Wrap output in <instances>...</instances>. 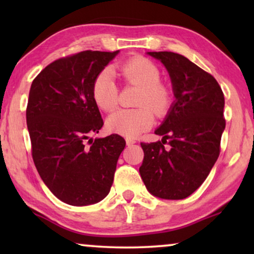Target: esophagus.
<instances>
[{
	"instance_id": "1",
	"label": "esophagus",
	"mask_w": 254,
	"mask_h": 254,
	"mask_svg": "<svg viewBox=\"0 0 254 254\" xmlns=\"http://www.w3.org/2000/svg\"><path fill=\"white\" fill-rule=\"evenodd\" d=\"M126 144L128 145V147H130V145L135 144V141L131 140V138H126Z\"/></svg>"
}]
</instances>
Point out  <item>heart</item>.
<instances>
[{
    "label": "heart",
    "mask_w": 254,
    "mask_h": 254,
    "mask_svg": "<svg viewBox=\"0 0 254 254\" xmlns=\"http://www.w3.org/2000/svg\"><path fill=\"white\" fill-rule=\"evenodd\" d=\"M119 75L128 84L141 89L135 110H120L109 116L106 126L110 130L128 138L149 129L154 123V112L163 116L171 103V92L162 84L161 72L154 62L144 58H134L119 68ZM92 97L98 107L112 111L118 104V86L112 69L100 71L92 85Z\"/></svg>",
    "instance_id": "1"
}]
</instances>
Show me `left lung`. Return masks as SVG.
<instances>
[{
  "instance_id": "obj_1",
  "label": "left lung",
  "mask_w": 254,
  "mask_h": 254,
  "mask_svg": "<svg viewBox=\"0 0 254 254\" xmlns=\"http://www.w3.org/2000/svg\"><path fill=\"white\" fill-rule=\"evenodd\" d=\"M147 54L169 72L175 100L155 130L162 141L141 143L144 157L138 171L152 195L182 200L202 185L220 155L224 96L213 76L183 55Z\"/></svg>"
}]
</instances>
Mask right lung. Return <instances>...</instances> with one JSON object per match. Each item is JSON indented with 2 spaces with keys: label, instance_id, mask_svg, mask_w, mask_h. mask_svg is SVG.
<instances>
[{
  "label": "right lung",
  "instance_id": "1",
  "mask_svg": "<svg viewBox=\"0 0 254 254\" xmlns=\"http://www.w3.org/2000/svg\"><path fill=\"white\" fill-rule=\"evenodd\" d=\"M118 54L85 51L59 59L31 85L26 124L34 165L51 192L70 206L97 203L110 193L126 145L118 134L90 137L104 124L93 82Z\"/></svg>",
  "mask_w": 254,
  "mask_h": 254
}]
</instances>
